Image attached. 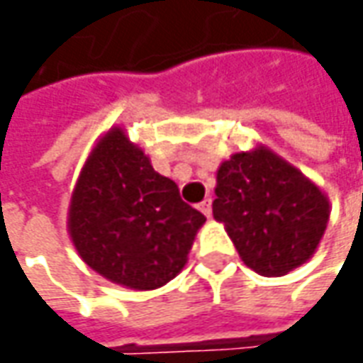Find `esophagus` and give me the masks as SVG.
I'll return each mask as SVG.
<instances>
[{"instance_id": "esophagus-1", "label": "esophagus", "mask_w": 363, "mask_h": 363, "mask_svg": "<svg viewBox=\"0 0 363 363\" xmlns=\"http://www.w3.org/2000/svg\"><path fill=\"white\" fill-rule=\"evenodd\" d=\"M200 210H202V214L206 218L212 216V200H203V202L200 203Z\"/></svg>"}]
</instances>
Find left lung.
Segmentation results:
<instances>
[{
  "label": "left lung",
  "mask_w": 363,
  "mask_h": 363,
  "mask_svg": "<svg viewBox=\"0 0 363 363\" xmlns=\"http://www.w3.org/2000/svg\"><path fill=\"white\" fill-rule=\"evenodd\" d=\"M212 212L246 267L283 277L313 257L328 228L329 200L297 167L267 147L220 165Z\"/></svg>",
  "instance_id": "8db88e82"
}]
</instances>
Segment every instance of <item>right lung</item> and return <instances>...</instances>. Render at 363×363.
Listing matches in <instances>:
<instances>
[{
  "instance_id": "add662e5",
  "label": "right lung",
  "mask_w": 363,
  "mask_h": 363,
  "mask_svg": "<svg viewBox=\"0 0 363 363\" xmlns=\"http://www.w3.org/2000/svg\"><path fill=\"white\" fill-rule=\"evenodd\" d=\"M206 216L115 127L94 145L68 208L80 258L111 283L151 291L188 262Z\"/></svg>"
}]
</instances>
